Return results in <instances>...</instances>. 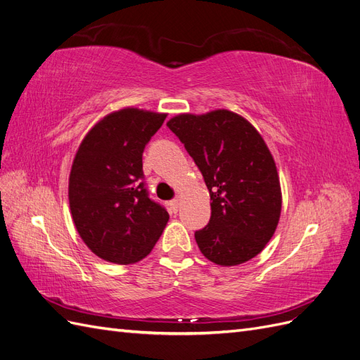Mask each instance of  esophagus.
<instances>
[{
  "instance_id": "esophagus-1",
  "label": "esophagus",
  "mask_w": 360,
  "mask_h": 360,
  "mask_svg": "<svg viewBox=\"0 0 360 360\" xmlns=\"http://www.w3.org/2000/svg\"><path fill=\"white\" fill-rule=\"evenodd\" d=\"M179 204H180V201H179V200H172V201H169V209H171V212H172V213H177V210H179Z\"/></svg>"
}]
</instances>
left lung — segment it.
<instances>
[{"instance_id": "left-lung-1", "label": "left lung", "mask_w": 360, "mask_h": 360, "mask_svg": "<svg viewBox=\"0 0 360 360\" xmlns=\"http://www.w3.org/2000/svg\"><path fill=\"white\" fill-rule=\"evenodd\" d=\"M167 126L184 144L210 192V221L195 231L202 255L237 266L258 255L279 222L282 195L274 156L242 115L180 114Z\"/></svg>"}]
</instances>
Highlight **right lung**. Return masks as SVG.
Returning a JSON list of instances; mask_svg holds the SVG:
<instances>
[{"instance_id": "add662e5", "label": "right lung", "mask_w": 360, "mask_h": 360, "mask_svg": "<svg viewBox=\"0 0 360 360\" xmlns=\"http://www.w3.org/2000/svg\"><path fill=\"white\" fill-rule=\"evenodd\" d=\"M167 114L124 108L96 123L76 151L69 204L93 254L115 264L147 257L165 228V207L150 200L143 153Z\"/></svg>"}]
</instances>
